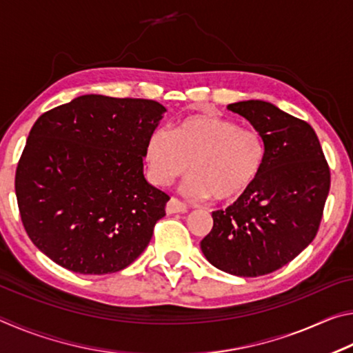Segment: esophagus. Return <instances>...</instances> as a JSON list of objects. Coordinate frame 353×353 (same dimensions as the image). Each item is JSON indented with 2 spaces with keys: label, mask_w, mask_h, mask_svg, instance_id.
Masks as SVG:
<instances>
[{
  "label": "esophagus",
  "mask_w": 353,
  "mask_h": 353,
  "mask_svg": "<svg viewBox=\"0 0 353 353\" xmlns=\"http://www.w3.org/2000/svg\"><path fill=\"white\" fill-rule=\"evenodd\" d=\"M165 212L168 214H174V213H185L187 212V205L183 204V202L177 201L174 198H171L168 202H166L165 205Z\"/></svg>",
  "instance_id": "esophagus-1"
}]
</instances>
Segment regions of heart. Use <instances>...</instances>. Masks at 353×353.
<instances>
[{
    "instance_id": "heart-1",
    "label": "heart",
    "mask_w": 353,
    "mask_h": 353,
    "mask_svg": "<svg viewBox=\"0 0 353 353\" xmlns=\"http://www.w3.org/2000/svg\"><path fill=\"white\" fill-rule=\"evenodd\" d=\"M148 177L168 187L191 168L182 191L190 198L230 204L254 187L266 162V143L252 129L213 113L177 121L171 134L154 130L145 145Z\"/></svg>"
}]
</instances>
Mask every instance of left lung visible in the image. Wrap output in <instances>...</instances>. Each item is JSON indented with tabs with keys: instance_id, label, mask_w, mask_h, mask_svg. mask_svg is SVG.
Wrapping results in <instances>:
<instances>
[{
	"instance_id": "obj_1",
	"label": "left lung",
	"mask_w": 353,
	"mask_h": 353,
	"mask_svg": "<svg viewBox=\"0 0 353 353\" xmlns=\"http://www.w3.org/2000/svg\"><path fill=\"white\" fill-rule=\"evenodd\" d=\"M227 109L246 118L263 137L266 162L241 199L212 213L213 227L201 249L221 271L259 277L285 266L314 240L330 170L308 123L260 99Z\"/></svg>"
}]
</instances>
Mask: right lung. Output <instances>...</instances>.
<instances>
[{"label":"right lung","mask_w":353,"mask_h":353,"mask_svg":"<svg viewBox=\"0 0 353 353\" xmlns=\"http://www.w3.org/2000/svg\"><path fill=\"white\" fill-rule=\"evenodd\" d=\"M165 112L151 99L83 94L34 123L15 194L26 234L59 266L112 274L146 249L170 201L143 174Z\"/></svg>","instance_id":"right-lung-1"}]
</instances>
